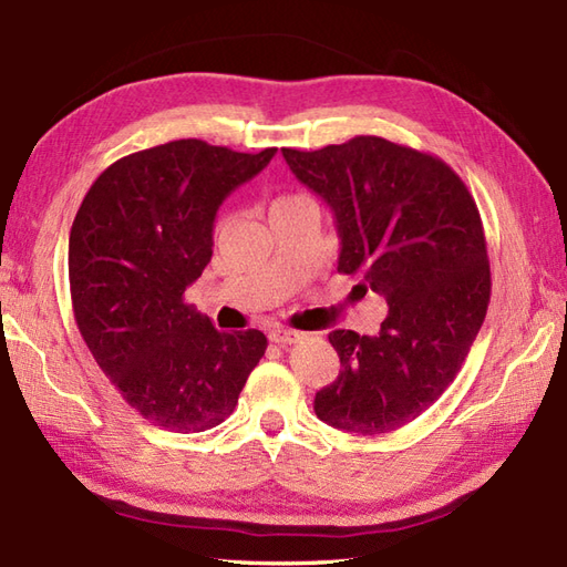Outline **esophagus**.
Masks as SVG:
<instances>
[{"mask_svg": "<svg viewBox=\"0 0 567 567\" xmlns=\"http://www.w3.org/2000/svg\"><path fill=\"white\" fill-rule=\"evenodd\" d=\"M302 339H306V334H302V331H296V329H286V327L269 329V341L281 343V347H288V343H298Z\"/></svg>", "mask_w": 567, "mask_h": 567, "instance_id": "obj_1", "label": "esophagus"}]
</instances>
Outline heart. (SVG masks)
I'll return each instance as SVG.
<instances>
[{"label": "heart", "mask_w": 567, "mask_h": 567, "mask_svg": "<svg viewBox=\"0 0 567 567\" xmlns=\"http://www.w3.org/2000/svg\"><path fill=\"white\" fill-rule=\"evenodd\" d=\"M296 204H312V202L306 195H300V192H284V195L274 199L271 209H281V206H296Z\"/></svg>", "instance_id": "obj_1"}]
</instances>
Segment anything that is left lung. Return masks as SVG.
Wrapping results in <instances>:
<instances>
[{
	"mask_svg": "<svg viewBox=\"0 0 567 567\" xmlns=\"http://www.w3.org/2000/svg\"><path fill=\"white\" fill-rule=\"evenodd\" d=\"M337 218L339 274L390 306L378 337L337 329L339 378L315 394L324 423L382 435L431 409L457 378L491 302L481 214L445 161L382 136L284 148Z\"/></svg>",
	"mask_w": 567,
	"mask_h": 567,
	"instance_id": "1",
	"label": "left lung"
}]
</instances>
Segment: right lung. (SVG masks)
<instances>
[{"instance_id":"obj_1","label":"right lung","mask_w":567,"mask_h":567,"mask_svg":"<svg viewBox=\"0 0 567 567\" xmlns=\"http://www.w3.org/2000/svg\"><path fill=\"white\" fill-rule=\"evenodd\" d=\"M276 148L177 140L115 161L69 233V293L95 363L142 416L175 433L224 423L267 351L259 329L218 331L185 302L212 261L214 218Z\"/></svg>"}]
</instances>
